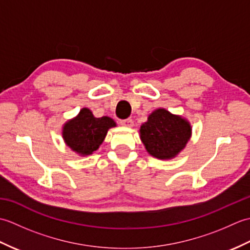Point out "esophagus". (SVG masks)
Masks as SVG:
<instances>
[{"instance_id":"34e87169","label":"esophagus","mask_w":250,"mask_h":250,"mask_svg":"<svg viewBox=\"0 0 250 250\" xmlns=\"http://www.w3.org/2000/svg\"><path fill=\"white\" fill-rule=\"evenodd\" d=\"M120 125H125V126H129V128H131V126L133 125V120H132L131 118L122 119V120H120Z\"/></svg>"}]
</instances>
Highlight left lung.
Here are the masks:
<instances>
[{
  "label": "left lung",
  "mask_w": 250,
  "mask_h": 250,
  "mask_svg": "<svg viewBox=\"0 0 250 250\" xmlns=\"http://www.w3.org/2000/svg\"><path fill=\"white\" fill-rule=\"evenodd\" d=\"M141 140L147 151L158 159H171L184 149L191 135V126L182 117L159 108L142 125Z\"/></svg>",
  "instance_id": "8db88e82"
}]
</instances>
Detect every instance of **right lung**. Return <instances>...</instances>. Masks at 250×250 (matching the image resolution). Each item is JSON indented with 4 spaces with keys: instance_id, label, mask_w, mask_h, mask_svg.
Masks as SVG:
<instances>
[{
    "instance_id": "1",
    "label": "right lung",
    "mask_w": 250,
    "mask_h": 250,
    "mask_svg": "<svg viewBox=\"0 0 250 250\" xmlns=\"http://www.w3.org/2000/svg\"><path fill=\"white\" fill-rule=\"evenodd\" d=\"M115 125L109 117L95 118L88 108H83L75 119L64 125L63 139L74 151L90 155L102 144L107 130Z\"/></svg>"
}]
</instances>
